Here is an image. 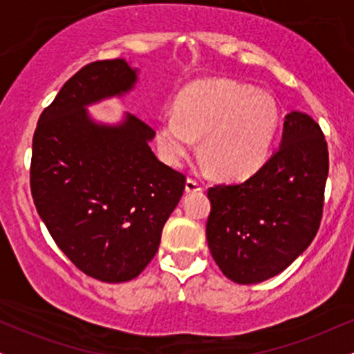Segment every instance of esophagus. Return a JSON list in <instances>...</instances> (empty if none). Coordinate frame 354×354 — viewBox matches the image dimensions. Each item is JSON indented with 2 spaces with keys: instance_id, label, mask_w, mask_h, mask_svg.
<instances>
[{
  "instance_id": "34e87169",
  "label": "esophagus",
  "mask_w": 354,
  "mask_h": 354,
  "mask_svg": "<svg viewBox=\"0 0 354 354\" xmlns=\"http://www.w3.org/2000/svg\"><path fill=\"white\" fill-rule=\"evenodd\" d=\"M203 189V183L196 178H188L186 180V191L188 193H194V191H201Z\"/></svg>"
}]
</instances>
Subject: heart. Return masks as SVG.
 Masks as SVG:
<instances>
[{
	"instance_id": "b5f03b06",
	"label": "heart",
	"mask_w": 354,
	"mask_h": 354,
	"mask_svg": "<svg viewBox=\"0 0 354 354\" xmlns=\"http://www.w3.org/2000/svg\"><path fill=\"white\" fill-rule=\"evenodd\" d=\"M279 126L273 96L233 80H201L186 86L174 115L161 116L156 145L161 158L181 166L196 149L228 178H248L265 165Z\"/></svg>"
}]
</instances>
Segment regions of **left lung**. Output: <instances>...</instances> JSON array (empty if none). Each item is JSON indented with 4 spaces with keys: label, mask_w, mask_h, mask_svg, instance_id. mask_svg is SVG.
I'll list each match as a JSON object with an SVG mask.
<instances>
[{
    "label": "left lung",
    "mask_w": 354,
    "mask_h": 354,
    "mask_svg": "<svg viewBox=\"0 0 354 354\" xmlns=\"http://www.w3.org/2000/svg\"><path fill=\"white\" fill-rule=\"evenodd\" d=\"M328 168L319 124L293 111L284 118L281 146L253 176L208 189L206 239L226 278L261 283L311 245L323 216Z\"/></svg>",
    "instance_id": "left-lung-1"
}]
</instances>
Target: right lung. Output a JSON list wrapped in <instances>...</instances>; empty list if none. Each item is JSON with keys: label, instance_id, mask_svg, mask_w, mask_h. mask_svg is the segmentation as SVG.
Masks as SVG:
<instances>
[{"label": "right lung", "instance_id": "1", "mask_svg": "<svg viewBox=\"0 0 354 354\" xmlns=\"http://www.w3.org/2000/svg\"><path fill=\"white\" fill-rule=\"evenodd\" d=\"M135 83L124 59L86 64L43 109L33 136L38 214L73 265L104 283L129 281L149 265L186 185L185 174L154 156V129L140 118L108 126L88 116L86 104Z\"/></svg>", "mask_w": 354, "mask_h": 354}]
</instances>
